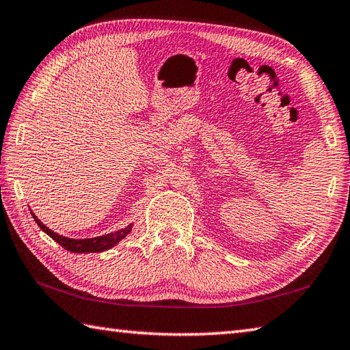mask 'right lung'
<instances>
[{
  "label": "right lung",
  "mask_w": 350,
  "mask_h": 350,
  "mask_svg": "<svg viewBox=\"0 0 350 350\" xmlns=\"http://www.w3.org/2000/svg\"><path fill=\"white\" fill-rule=\"evenodd\" d=\"M31 215L34 218V221L38 223V226L42 229L48 237H51L54 241L59 243L62 247L74 252V253H97V252H105L109 250L111 247H113L115 244H118L122 238H124L130 230H132V224H129L127 228L120 229L116 232H112V234L103 235V237H95V238H85V239H74V238H66L62 237L56 232H53L46 228V226L39 220V218L33 214Z\"/></svg>",
  "instance_id": "right-lung-1"
}]
</instances>
